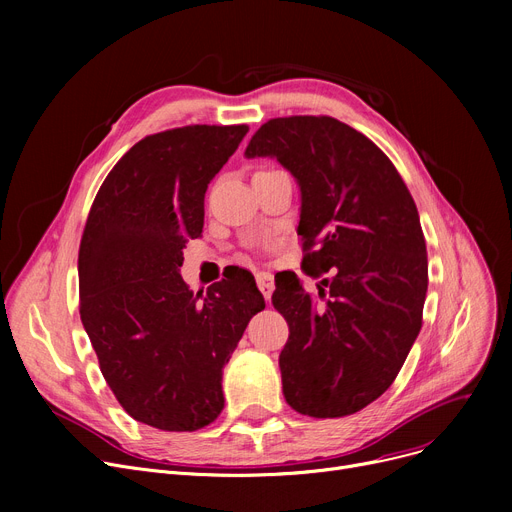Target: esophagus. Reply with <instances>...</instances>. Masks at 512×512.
<instances>
[{
	"instance_id": "esophagus-1",
	"label": "esophagus",
	"mask_w": 512,
	"mask_h": 512,
	"mask_svg": "<svg viewBox=\"0 0 512 512\" xmlns=\"http://www.w3.org/2000/svg\"><path fill=\"white\" fill-rule=\"evenodd\" d=\"M255 280H257V286H259V290H261V294L265 297V301H270L272 299V294H274V276L272 274H267V272H259L257 276H255Z\"/></svg>"
}]
</instances>
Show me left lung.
<instances>
[{
	"instance_id": "8db88e82",
	"label": "left lung",
	"mask_w": 512,
	"mask_h": 512,
	"mask_svg": "<svg viewBox=\"0 0 512 512\" xmlns=\"http://www.w3.org/2000/svg\"><path fill=\"white\" fill-rule=\"evenodd\" d=\"M245 155L274 157L297 180L303 270L330 274L317 286L324 303L297 274L276 280L272 303L290 330L284 398L317 419L353 415L390 388L421 330L427 251L415 201L384 151L330 116L265 122Z\"/></svg>"
}]
</instances>
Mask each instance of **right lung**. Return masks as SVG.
I'll list each match as a JSON object with an SVG mask.
<instances>
[{
    "mask_svg": "<svg viewBox=\"0 0 512 512\" xmlns=\"http://www.w3.org/2000/svg\"><path fill=\"white\" fill-rule=\"evenodd\" d=\"M247 132L195 124L145 137L103 180L80 240V319L103 378L132 419L164 432L218 419L224 365L265 307L247 270L205 297L180 276L207 184Z\"/></svg>",
    "mask_w": 512,
    "mask_h": 512,
    "instance_id": "obj_1",
    "label": "right lung"
}]
</instances>
